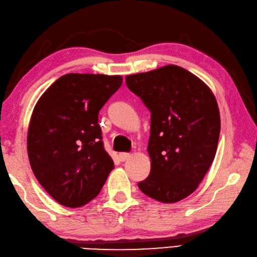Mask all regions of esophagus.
<instances>
[{
  "instance_id": "obj_1",
  "label": "esophagus",
  "mask_w": 257,
  "mask_h": 257,
  "mask_svg": "<svg viewBox=\"0 0 257 257\" xmlns=\"http://www.w3.org/2000/svg\"><path fill=\"white\" fill-rule=\"evenodd\" d=\"M131 158V154L130 153H125V152H123V153H119V159H121V161H126Z\"/></svg>"
}]
</instances>
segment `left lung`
<instances>
[{"label": "left lung", "mask_w": 257, "mask_h": 257, "mask_svg": "<svg viewBox=\"0 0 257 257\" xmlns=\"http://www.w3.org/2000/svg\"><path fill=\"white\" fill-rule=\"evenodd\" d=\"M125 81L151 111V173L140 190L161 203L184 200L215 158L221 131L216 98L201 78L173 64Z\"/></svg>", "instance_id": "8db88e82"}]
</instances>
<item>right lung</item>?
<instances>
[{"label": "right lung", "instance_id": "1", "mask_svg": "<svg viewBox=\"0 0 257 257\" xmlns=\"http://www.w3.org/2000/svg\"><path fill=\"white\" fill-rule=\"evenodd\" d=\"M121 75L61 76L39 98L28 131V155L44 190L66 207L98 195L114 169L102 142L98 112L122 85Z\"/></svg>", "mask_w": 257, "mask_h": 257}]
</instances>
